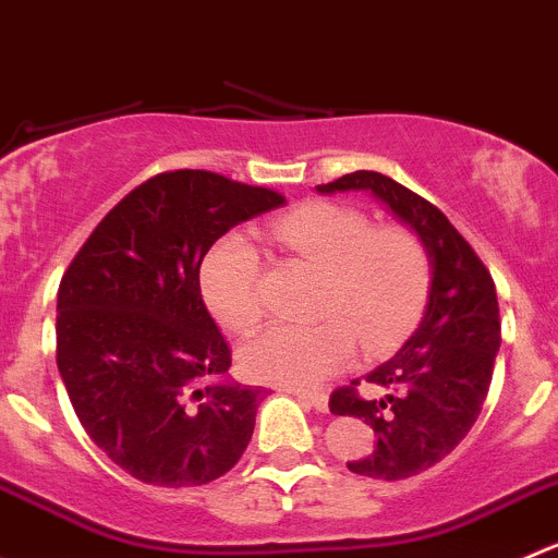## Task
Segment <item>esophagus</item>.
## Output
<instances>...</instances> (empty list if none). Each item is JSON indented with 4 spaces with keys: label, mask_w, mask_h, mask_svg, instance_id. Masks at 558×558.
<instances>
[{
    "label": "esophagus",
    "mask_w": 558,
    "mask_h": 558,
    "mask_svg": "<svg viewBox=\"0 0 558 558\" xmlns=\"http://www.w3.org/2000/svg\"><path fill=\"white\" fill-rule=\"evenodd\" d=\"M300 400H305L307 405H313L316 411H327V395L324 392H307V389H291Z\"/></svg>",
    "instance_id": "esophagus-1"
}]
</instances>
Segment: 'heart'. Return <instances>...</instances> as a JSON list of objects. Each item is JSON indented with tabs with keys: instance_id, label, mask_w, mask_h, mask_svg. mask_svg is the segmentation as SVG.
Instances as JSON below:
<instances>
[{
	"instance_id": "obj_1",
	"label": "heart",
	"mask_w": 558,
	"mask_h": 558,
	"mask_svg": "<svg viewBox=\"0 0 558 558\" xmlns=\"http://www.w3.org/2000/svg\"><path fill=\"white\" fill-rule=\"evenodd\" d=\"M267 240L322 272L313 324H275L242 345L240 365L256 381L311 387L354 360L356 340L378 354L403 340L430 296V256L416 231L373 226L338 202H307L269 223ZM202 294L231 332L264 318L262 258L240 234L215 242L202 264Z\"/></svg>"
}]
</instances>
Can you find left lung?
Returning a JSON list of instances; mask_svg holds the SVG:
<instances>
[{
	"label": "left lung",
	"mask_w": 558,
	"mask_h": 558,
	"mask_svg": "<svg viewBox=\"0 0 558 558\" xmlns=\"http://www.w3.org/2000/svg\"><path fill=\"white\" fill-rule=\"evenodd\" d=\"M318 191H371L428 247L434 278L423 322L392 360L365 376L384 398H362L360 381L329 398L332 414L362 416L378 436L371 456L349 461L351 472L389 483L414 477L466 439L488 398L501 345L494 278L439 207L378 171H354Z\"/></svg>",
	"instance_id": "8db88e82"
}]
</instances>
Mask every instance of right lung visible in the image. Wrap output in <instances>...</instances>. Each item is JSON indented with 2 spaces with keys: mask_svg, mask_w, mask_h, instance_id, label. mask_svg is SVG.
<instances>
[{
  "mask_svg": "<svg viewBox=\"0 0 558 558\" xmlns=\"http://www.w3.org/2000/svg\"><path fill=\"white\" fill-rule=\"evenodd\" d=\"M283 193L204 169L155 174L97 223L57 294V365L89 439L130 477L207 485L245 452L262 389L207 384L231 349L202 300L209 247Z\"/></svg>",
  "mask_w": 558,
  "mask_h": 558,
  "instance_id": "1",
  "label": "right lung"
}]
</instances>
